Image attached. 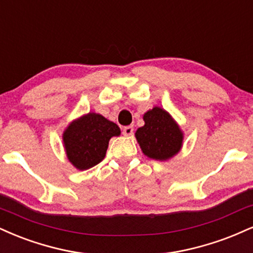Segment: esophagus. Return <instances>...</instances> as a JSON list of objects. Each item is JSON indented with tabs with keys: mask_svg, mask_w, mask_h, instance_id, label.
<instances>
[{
	"mask_svg": "<svg viewBox=\"0 0 253 253\" xmlns=\"http://www.w3.org/2000/svg\"><path fill=\"white\" fill-rule=\"evenodd\" d=\"M123 133H124V135L130 136V135L133 134V126H126V127H124Z\"/></svg>",
	"mask_w": 253,
	"mask_h": 253,
	"instance_id": "obj_1",
	"label": "esophagus"
}]
</instances>
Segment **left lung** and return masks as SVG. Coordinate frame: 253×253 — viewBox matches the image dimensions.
Listing matches in <instances>:
<instances>
[{"mask_svg":"<svg viewBox=\"0 0 253 253\" xmlns=\"http://www.w3.org/2000/svg\"><path fill=\"white\" fill-rule=\"evenodd\" d=\"M144 126L136 129L135 138L145 156L165 161L180 151L184 134L169 112L153 107L144 114Z\"/></svg>","mask_w":253,"mask_h":253,"instance_id":"1","label":"left lung"}]
</instances>
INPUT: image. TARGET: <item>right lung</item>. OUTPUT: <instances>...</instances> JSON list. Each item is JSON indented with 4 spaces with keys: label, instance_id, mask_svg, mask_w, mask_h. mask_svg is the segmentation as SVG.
Segmentation results:
<instances>
[{
    "label": "right lung",
    "instance_id": "1",
    "mask_svg": "<svg viewBox=\"0 0 253 253\" xmlns=\"http://www.w3.org/2000/svg\"><path fill=\"white\" fill-rule=\"evenodd\" d=\"M117 124L101 114L88 113L72 121L63 132V146L68 160L80 171L101 163L112 136L120 135Z\"/></svg>",
    "mask_w": 253,
    "mask_h": 253
}]
</instances>
